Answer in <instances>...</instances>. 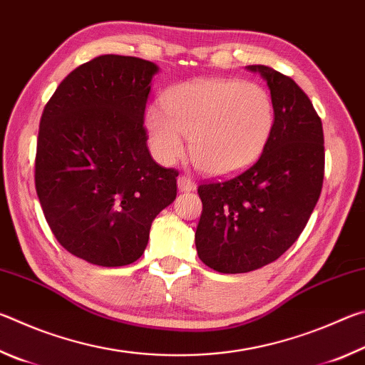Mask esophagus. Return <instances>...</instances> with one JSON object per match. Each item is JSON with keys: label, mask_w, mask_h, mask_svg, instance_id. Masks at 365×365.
<instances>
[{"label": "esophagus", "mask_w": 365, "mask_h": 365, "mask_svg": "<svg viewBox=\"0 0 365 365\" xmlns=\"http://www.w3.org/2000/svg\"><path fill=\"white\" fill-rule=\"evenodd\" d=\"M178 190L183 191V193H187V191H195L196 190V183L193 178H190L187 175H180L178 177Z\"/></svg>", "instance_id": "esophagus-1"}]
</instances>
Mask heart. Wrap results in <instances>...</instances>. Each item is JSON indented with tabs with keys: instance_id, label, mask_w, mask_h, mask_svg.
<instances>
[{
	"instance_id": "obj_1",
	"label": "heart",
	"mask_w": 365,
	"mask_h": 365,
	"mask_svg": "<svg viewBox=\"0 0 365 365\" xmlns=\"http://www.w3.org/2000/svg\"><path fill=\"white\" fill-rule=\"evenodd\" d=\"M148 109L145 125L159 163L185 153L212 177L238 174L261 156L275 123L274 100L262 85L240 78H196L170 88Z\"/></svg>"
}]
</instances>
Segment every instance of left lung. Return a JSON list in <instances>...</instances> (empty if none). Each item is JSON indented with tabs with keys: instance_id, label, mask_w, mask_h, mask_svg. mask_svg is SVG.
<instances>
[{
	"instance_id": "obj_1",
	"label": "left lung",
	"mask_w": 365,
	"mask_h": 365,
	"mask_svg": "<svg viewBox=\"0 0 365 365\" xmlns=\"http://www.w3.org/2000/svg\"><path fill=\"white\" fill-rule=\"evenodd\" d=\"M267 82L274 130L255 164L225 182L202 183L195 243L220 274H245L274 262L304 230L324 183L322 120L293 78L248 66Z\"/></svg>"
}]
</instances>
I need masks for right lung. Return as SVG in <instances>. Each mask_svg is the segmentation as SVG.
Listing matches in <instances>:
<instances>
[{"instance_id":"1","label":"right lung","mask_w":365,"mask_h":365,"mask_svg":"<svg viewBox=\"0 0 365 365\" xmlns=\"http://www.w3.org/2000/svg\"><path fill=\"white\" fill-rule=\"evenodd\" d=\"M158 71L103 54L72 71L41 114L36 195L61 246L90 264L140 259L154 217L177 196L178 172L156 164L143 127Z\"/></svg>"}]
</instances>
